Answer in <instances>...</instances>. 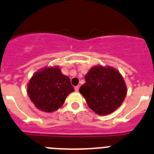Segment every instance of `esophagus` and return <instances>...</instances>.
Masks as SVG:
<instances>
[{"instance_id": "esophagus-1", "label": "esophagus", "mask_w": 154, "mask_h": 154, "mask_svg": "<svg viewBox=\"0 0 154 154\" xmlns=\"http://www.w3.org/2000/svg\"><path fill=\"white\" fill-rule=\"evenodd\" d=\"M79 85L75 87V92H79Z\"/></svg>"}]
</instances>
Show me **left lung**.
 Masks as SVG:
<instances>
[{
    "instance_id": "obj_1",
    "label": "left lung",
    "mask_w": 154,
    "mask_h": 154,
    "mask_svg": "<svg viewBox=\"0 0 154 154\" xmlns=\"http://www.w3.org/2000/svg\"><path fill=\"white\" fill-rule=\"evenodd\" d=\"M79 92L89 108L100 116L112 113L120 106L127 89L119 71L111 66L94 65L85 75Z\"/></svg>"
}]
</instances>
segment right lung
I'll return each mask as SVG.
<instances>
[{
  "instance_id": "right-lung-1",
  "label": "right lung",
  "mask_w": 154,
  "mask_h": 154,
  "mask_svg": "<svg viewBox=\"0 0 154 154\" xmlns=\"http://www.w3.org/2000/svg\"><path fill=\"white\" fill-rule=\"evenodd\" d=\"M27 92L35 106L41 111L53 112L62 106L74 88L69 76L58 65L45 66L35 72L28 83Z\"/></svg>"
}]
</instances>
